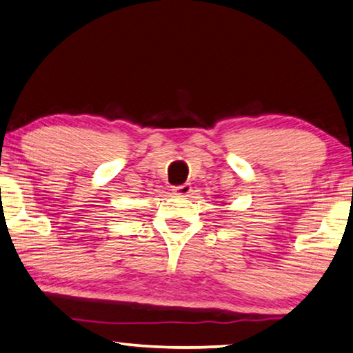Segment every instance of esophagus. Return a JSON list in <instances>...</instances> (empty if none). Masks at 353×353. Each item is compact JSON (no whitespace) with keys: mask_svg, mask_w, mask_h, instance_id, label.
Wrapping results in <instances>:
<instances>
[{"mask_svg":"<svg viewBox=\"0 0 353 353\" xmlns=\"http://www.w3.org/2000/svg\"><path fill=\"white\" fill-rule=\"evenodd\" d=\"M172 192L179 194V196H187L188 193H192V185L190 183H182V185H177L172 188Z\"/></svg>","mask_w":353,"mask_h":353,"instance_id":"1","label":"esophagus"}]
</instances>
